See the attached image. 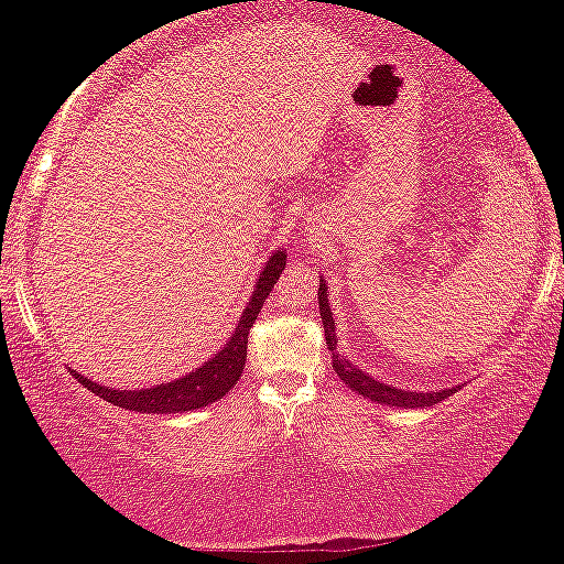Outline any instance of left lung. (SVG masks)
<instances>
[{
    "label": "left lung",
    "instance_id": "obj_1",
    "mask_svg": "<svg viewBox=\"0 0 564 564\" xmlns=\"http://www.w3.org/2000/svg\"><path fill=\"white\" fill-rule=\"evenodd\" d=\"M318 304H321V318H323V332H326V347L332 352L334 360V371L339 373V379L345 381L347 387H352L355 392L364 394V398H371L373 403H384V405H400V408H422V405H432L440 403V400L451 398L456 390H440V392H405V390H394L390 384H381V381L371 379L368 373L355 368L349 360L339 358L336 352V326L332 318V310H328V294H326V283H321L318 289Z\"/></svg>",
    "mask_w": 564,
    "mask_h": 564
}]
</instances>
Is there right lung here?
Masks as SVG:
<instances>
[{"label":"right lung","instance_id":"1","mask_svg":"<svg viewBox=\"0 0 564 564\" xmlns=\"http://www.w3.org/2000/svg\"><path fill=\"white\" fill-rule=\"evenodd\" d=\"M283 268H286V251H275L270 257V262L264 264L260 273V281H257V291L251 294L249 304H246V313L238 321L236 334L230 336V341L225 345L215 358L206 366H200L198 371L187 373L185 379L170 381V384H159L153 390H108V387L95 384L82 373L70 371L79 384L100 394L108 403L127 408V411H140V413H177V411H196V408H204L215 400L228 394L232 387L238 384L243 373L246 364V347H249V332L254 326L257 315H260L264 300L273 291L275 281L281 278Z\"/></svg>","mask_w":564,"mask_h":564}]
</instances>
